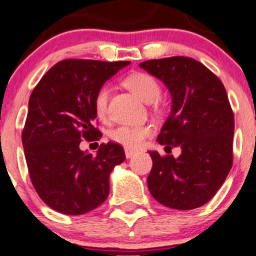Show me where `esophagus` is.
Wrapping results in <instances>:
<instances>
[{"label": "esophagus", "instance_id": "esophagus-1", "mask_svg": "<svg viewBox=\"0 0 256 256\" xmlns=\"http://www.w3.org/2000/svg\"><path fill=\"white\" fill-rule=\"evenodd\" d=\"M134 154H136V150H130V148H126V157L128 158V160H130V158H132Z\"/></svg>", "mask_w": 256, "mask_h": 256}]
</instances>
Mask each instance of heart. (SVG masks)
Listing matches in <instances>:
<instances>
[{
	"mask_svg": "<svg viewBox=\"0 0 256 256\" xmlns=\"http://www.w3.org/2000/svg\"><path fill=\"white\" fill-rule=\"evenodd\" d=\"M124 85L134 93L144 103H153L160 96V86L157 80L147 72H133L124 80ZM109 99V88L106 85L99 88L94 96V108L99 118L106 116ZM152 134L150 126H119L110 130L109 137L113 142L130 150H137L144 140Z\"/></svg>",
	"mask_w": 256,
	"mask_h": 256,
	"instance_id": "1",
	"label": "heart"
}]
</instances>
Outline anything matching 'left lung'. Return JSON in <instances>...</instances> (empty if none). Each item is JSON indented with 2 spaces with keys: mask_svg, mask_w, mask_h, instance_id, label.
Wrapping results in <instances>:
<instances>
[{
  "mask_svg": "<svg viewBox=\"0 0 256 256\" xmlns=\"http://www.w3.org/2000/svg\"><path fill=\"white\" fill-rule=\"evenodd\" d=\"M140 68L168 88L172 106L157 140L171 152H150V194L174 210L205 205L222 186L232 166L234 113L221 80L197 60L184 56L148 60Z\"/></svg>",
  "mask_w": 256,
  "mask_h": 256,
  "instance_id": "8db88e82",
  "label": "left lung"
}]
</instances>
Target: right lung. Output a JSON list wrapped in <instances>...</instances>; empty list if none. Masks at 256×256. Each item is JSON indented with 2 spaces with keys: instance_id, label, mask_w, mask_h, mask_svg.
I'll return each mask as SVG.
<instances>
[{
  "instance_id": "obj_1",
  "label": "right lung",
  "mask_w": 256,
  "mask_h": 256,
  "mask_svg": "<svg viewBox=\"0 0 256 256\" xmlns=\"http://www.w3.org/2000/svg\"><path fill=\"white\" fill-rule=\"evenodd\" d=\"M130 62L62 60L38 82L28 100L22 146L31 182L44 202L65 215L94 210L109 194V176L126 160L122 146L102 143L96 154L79 148L99 140L94 96Z\"/></svg>"
}]
</instances>
